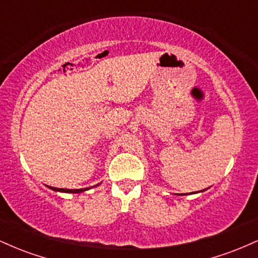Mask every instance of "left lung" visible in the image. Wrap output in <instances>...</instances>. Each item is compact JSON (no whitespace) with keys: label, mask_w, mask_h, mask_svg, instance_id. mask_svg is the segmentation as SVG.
Listing matches in <instances>:
<instances>
[{"label":"left lung","mask_w":258,"mask_h":258,"mask_svg":"<svg viewBox=\"0 0 258 258\" xmlns=\"http://www.w3.org/2000/svg\"><path fill=\"white\" fill-rule=\"evenodd\" d=\"M203 191H205V189H204V190H200L199 193H203ZM197 193H198V191H197ZM188 194H190V193H188ZM193 194H194V193H193ZM184 195H186V194H184Z\"/></svg>","instance_id":"1"}]
</instances>
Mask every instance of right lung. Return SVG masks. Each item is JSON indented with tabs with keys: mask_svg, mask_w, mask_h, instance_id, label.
<instances>
[{
	"mask_svg": "<svg viewBox=\"0 0 258 258\" xmlns=\"http://www.w3.org/2000/svg\"><path fill=\"white\" fill-rule=\"evenodd\" d=\"M100 184V183H99ZM99 184H96V185H93V188L94 186H98ZM48 186V185H47ZM49 189H52V190H54V191H59V193H84V191H86V190H88V189H91L92 186H90V188H81V189H63V188H54V186H48Z\"/></svg>",
	"mask_w": 258,
	"mask_h": 258,
	"instance_id": "obj_1",
	"label": "right lung"
}]
</instances>
